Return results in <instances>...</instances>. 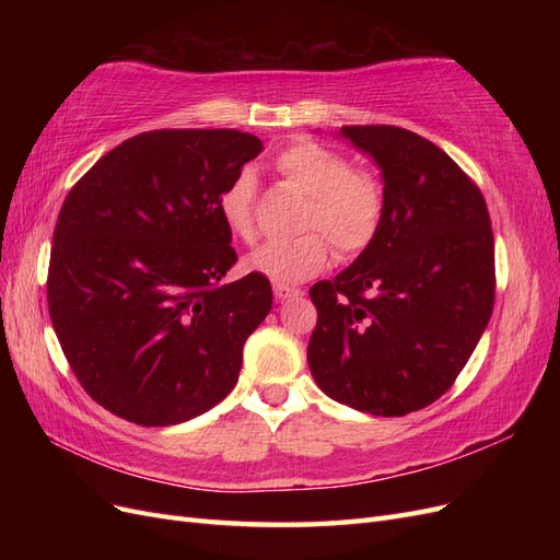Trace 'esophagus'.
I'll use <instances>...</instances> for the list:
<instances>
[{"label": "esophagus", "mask_w": 560, "mask_h": 560, "mask_svg": "<svg viewBox=\"0 0 560 560\" xmlns=\"http://www.w3.org/2000/svg\"><path fill=\"white\" fill-rule=\"evenodd\" d=\"M273 294L278 301H287V299H296L301 296L303 292L299 290V287H290V284H273Z\"/></svg>", "instance_id": "obj_1"}]
</instances>
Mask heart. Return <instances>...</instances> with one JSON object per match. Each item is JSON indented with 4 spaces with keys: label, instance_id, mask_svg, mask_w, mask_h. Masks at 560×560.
<instances>
[{
    "label": "heart",
    "instance_id": "1",
    "mask_svg": "<svg viewBox=\"0 0 560 560\" xmlns=\"http://www.w3.org/2000/svg\"><path fill=\"white\" fill-rule=\"evenodd\" d=\"M276 163L287 179L311 194L301 229L313 231L252 249L245 259L249 270L278 284H294L329 264V240L343 257L362 252L374 241L383 219V189L374 175L352 171L341 151L311 140L290 144ZM254 202L257 177L245 167L219 196L222 222L243 241L254 238Z\"/></svg>",
    "mask_w": 560,
    "mask_h": 560
}]
</instances>
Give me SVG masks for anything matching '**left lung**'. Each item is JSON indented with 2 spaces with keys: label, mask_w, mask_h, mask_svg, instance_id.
Returning <instances> with one entry per match:
<instances>
[{
  "label": "left lung",
  "mask_w": 560,
  "mask_h": 560,
  "mask_svg": "<svg viewBox=\"0 0 560 560\" xmlns=\"http://www.w3.org/2000/svg\"><path fill=\"white\" fill-rule=\"evenodd\" d=\"M381 167L383 219L358 259L311 287L315 383L374 416L442 397L488 327L495 249L481 191L446 151L397 126H343Z\"/></svg>",
  "instance_id": "left-lung-1"
}]
</instances>
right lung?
I'll return each mask as SVG.
<instances>
[{
    "label": "right lung",
    "mask_w": 560,
    "mask_h": 560,
    "mask_svg": "<svg viewBox=\"0 0 560 560\" xmlns=\"http://www.w3.org/2000/svg\"><path fill=\"white\" fill-rule=\"evenodd\" d=\"M238 130H149L67 194L48 266V315L83 389L118 418L177 425L238 383L243 346L273 306L238 261L219 196L261 154Z\"/></svg>",
    "instance_id": "add662e5"
}]
</instances>
